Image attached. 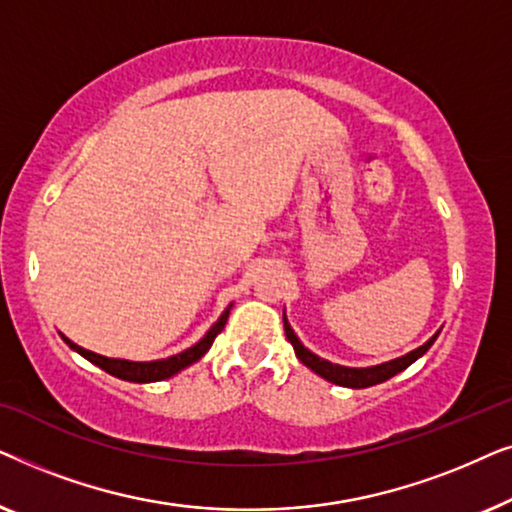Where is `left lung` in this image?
<instances>
[{
	"mask_svg": "<svg viewBox=\"0 0 512 512\" xmlns=\"http://www.w3.org/2000/svg\"><path fill=\"white\" fill-rule=\"evenodd\" d=\"M284 331H286V338H289L293 349H296V356L305 363L307 368L314 370V373L321 375L328 382L340 384V387H352V389L373 387V384H380L384 380H389V377L398 375V373H401V370L408 368L410 363H415L419 356L429 352V347L433 345V342H436L438 333H440L438 331L436 335H433V338L426 340L422 347L412 349L410 354L401 356V359L380 363V366H370V368H347V366H338V363H331V361H326V359H319L317 354H312L310 349H307L303 342L298 340V335L293 333V328L289 326V321H286V317H284Z\"/></svg>",
	"mask_w": 512,
	"mask_h": 512,
	"instance_id": "1",
	"label": "left lung"
}]
</instances>
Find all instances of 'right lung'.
<instances>
[{
    "label": "right lung",
    "instance_id": "1",
    "mask_svg": "<svg viewBox=\"0 0 512 512\" xmlns=\"http://www.w3.org/2000/svg\"><path fill=\"white\" fill-rule=\"evenodd\" d=\"M230 307L228 310L221 314L219 321L209 328L205 333V338L200 342H195L193 347L184 349L181 354H174V356H167V359H158V361H125V359H109V356H102V354H95V352H88V349H83L72 342L69 338L62 335V340L67 342L69 347L74 349V352H79L83 359H88L90 363H95L97 368H102L104 373L118 377V380H128V382H160V380H167V377L177 375L179 370H184L188 366H193L195 361L202 359V356L207 354V349L212 347V342L216 335L223 331V326H226L228 321V314H230Z\"/></svg>",
    "mask_w": 512,
    "mask_h": 512
}]
</instances>
